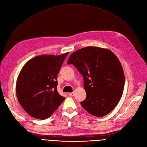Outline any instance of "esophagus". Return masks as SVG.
<instances>
[{"label":"esophagus","instance_id":"1","mask_svg":"<svg viewBox=\"0 0 147 147\" xmlns=\"http://www.w3.org/2000/svg\"><path fill=\"white\" fill-rule=\"evenodd\" d=\"M68 95L70 96H74V92H69Z\"/></svg>","mask_w":147,"mask_h":147}]
</instances>
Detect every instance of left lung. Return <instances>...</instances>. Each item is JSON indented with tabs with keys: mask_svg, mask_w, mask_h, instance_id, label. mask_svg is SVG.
Returning <instances> with one entry per match:
<instances>
[{
	"mask_svg": "<svg viewBox=\"0 0 147 147\" xmlns=\"http://www.w3.org/2000/svg\"><path fill=\"white\" fill-rule=\"evenodd\" d=\"M73 64L83 77L86 97L82 107L95 117H104L117 105L123 92L124 74L121 63L107 49L83 48L71 55Z\"/></svg>",
	"mask_w": 147,
	"mask_h": 147,
	"instance_id": "left-lung-1",
	"label": "left lung"
}]
</instances>
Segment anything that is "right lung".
<instances>
[{
    "instance_id": "1",
    "label": "right lung",
    "mask_w": 147,
    "mask_h": 147,
    "mask_svg": "<svg viewBox=\"0 0 147 147\" xmlns=\"http://www.w3.org/2000/svg\"><path fill=\"white\" fill-rule=\"evenodd\" d=\"M68 55H40L30 59L21 69L16 82V96L32 117L49 118L64 100L57 91V76Z\"/></svg>"
}]
</instances>
